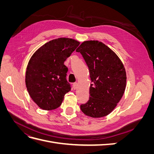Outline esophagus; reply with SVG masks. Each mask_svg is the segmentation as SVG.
<instances>
[{
    "instance_id": "1",
    "label": "esophagus",
    "mask_w": 154,
    "mask_h": 154,
    "mask_svg": "<svg viewBox=\"0 0 154 154\" xmlns=\"http://www.w3.org/2000/svg\"><path fill=\"white\" fill-rule=\"evenodd\" d=\"M72 86H73L74 89H76V88H78V83H74Z\"/></svg>"
}]
</instances>
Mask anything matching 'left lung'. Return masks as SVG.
<instances>
[{
    "mask_svg": "<svg viewBox=\"0 0 154 154\" xmlns=\"http://www.w3.org/2000/svg\"><path fill=\"white\" fill-rule=\"evenodd\" d=\"M76 51L85 60L92 82L89 100L80 105L81 110L92 118L104 117L124 94L127 76L123 64L112 50L97 40L83 42Z\"/></svg>",
    "mask_w": 154,
    "mask_h": 154,
    "instance_id": "left-lung-1",
    "label": "left lung"
}]
</instances>
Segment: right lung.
Segmentation results:
<instances>
[{"label": "right lung", "instance_id": "right-lung-1", "mask_svg": "<svg viewBox=\"0 0 154 154\" xmlns=\"http://www.w3.org/2000/svg\"><path fill=\"white\" fill-rule=\"evenodd\" d=\"M80 45L67 38L49 41L32 54L26 72V85L32 100L45 110L61 105L71 85L66 80L68 68L64 62Z\"/></svg>", "mask_w": 154, "mask_h": 154}]
</instances>
